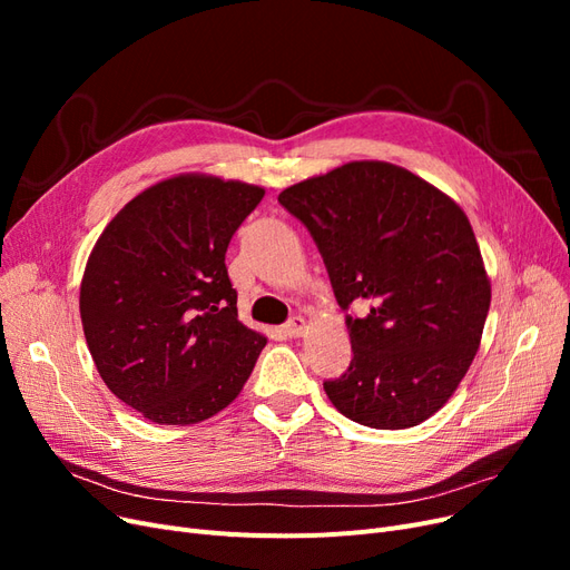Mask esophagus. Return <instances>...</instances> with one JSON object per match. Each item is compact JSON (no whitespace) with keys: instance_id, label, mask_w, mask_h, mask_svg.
I'll return each mask as SVG.
<instances>
[{"instance_id":"34e87169","label":"esophagus","mask_w":570,"mask_h":570,"mask_svg":"<svg viewBox=\"0 0 570 570\" xmlns=\"http://www.w3.org/2000/svg\"><path fill=\"white\" fill-rule=\"evenodd\" d=\"M306 318H302V316H295V318H289L285 325H283V333L287 335V337H302L304 333H306Z\"/></svg>"}]
</instances>
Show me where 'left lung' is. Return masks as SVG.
I'll list each match as a JSON object with an SVG mask.
<instances>
[{
    "mask_svg": "<svg viewBox=\"0 0 570 570\" xmlns=\"http://www.w3.org/2000/svg\"><path fill=\"white\" fill-rule=\"evenodd\" d=\"M323 256L347 316L352 364L323 383L354 423L404 430L456 392L480 347L492 287L469 216L387 161H350L278 195Z\"/></svg>",
    "mask_w": 570,
    "mask_h": 570,
    "instance_id": "left-lung-1",
    "label": "left lung"
}]
</instances>
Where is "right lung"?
I'll use <instances>...</instances> for the list:
<instances>
[{
    "label": "right lung",
    "instance_id": "add662e5",
    "mask_svg": "<svg viewBox=\"0 0 570 570\" xmlns=\"http://www.w3.org/2000/svg\"><path fill=\"white\" fill-rule=\"evenodd\" d=\"M266 189L180 174L135 195L99 235L80 283V318L101 381L159 425L226 409L266 337L237 318L226 268L235 230Z\"/></svg>",
    "mask_w": 570,
    "mask_h": 570
}]
</instances>
